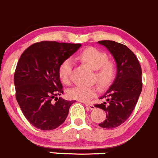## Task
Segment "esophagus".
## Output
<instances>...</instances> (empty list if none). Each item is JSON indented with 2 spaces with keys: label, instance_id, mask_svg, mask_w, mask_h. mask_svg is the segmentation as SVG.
<instances>
[{
  "label": "esophagus",
  "instance_id": "1",
  "mask_svg": "<svg viewBox=\"0 0 158 158\" xmlns=\"http://www.w3.org/2000/svg\"><path fill=\"white\" fill-rule=\"evenodd\" d=\"M85 105H86V107H87L88 109H90V110H94V109H95V107L93 105V104H85Z\"/></svg>",
  "mask_w": 158,
  "mask_h": 158
}]
</instances>
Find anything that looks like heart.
I'll return each instance as SVG.
<instances>
[{
    "label": "heart",
    "mask_w": 158,
    "mask_h": 158,
    "mask_svg": "<svg viewBox=\"0 0 158 158\" xmlns=\"http://www.w3.org/2000/svg\"><path fill=\"white\" fill-rule=\"evenodd\" d=\"M79 58L82 61L95 70L94 80L101 87H106L113 81L116 75V64L112 60H108L106 53L94 48H89L80 54ZM73 60L67 58L61 62L58 68V76L60 81L65 84L71 81L73 69ZM98 92L96 85H77L68 90V96L71 99L80 101H88L94 98Z\"/></svg>",
    "instance_id": "obj_1"
}]
</instances>
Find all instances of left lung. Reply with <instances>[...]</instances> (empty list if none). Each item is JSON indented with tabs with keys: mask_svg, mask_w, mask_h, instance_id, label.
Wrapping results in <instances>:
<instances>
[{
	"mask_svg": "<svg viewBox=\"0 0 158 158\" xmlns=\"http://www.w3.org/2000/svg\"><path fill=\"white\" fill-rule=\"evenodd\" d=\"M111 53L117 63V76L101 98L107 102L94 107L105 111L106 120L99 124L103 128H115L125 122L137 104L142 90V71L139 60L127 46L113 40H100Z\"/></svg>",
	"mask_w": 158,
	"mask_h": 158,
	"instance_id": "8db88e82",
	"label": "left lung"
}]
</instances>
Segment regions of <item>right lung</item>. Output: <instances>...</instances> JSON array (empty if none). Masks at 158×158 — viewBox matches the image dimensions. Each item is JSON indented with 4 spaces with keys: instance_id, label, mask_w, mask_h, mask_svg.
I'll list each match as a JSON object with an SVG mask.
<instances>
[{
    "instance_id": "obj_1",
    "label": "right lung",
    "mask_w": 158,
    "mask_h": 158,
    "mask_svg": "<svg viewBox=\"0 0 158 158\" xmlns=\"http://www.w3.org/2000/svg\"><path fill=\"white\" fill-rule=\"evenodd\" d=\"M81 46L44 40L31 45L21 54L14 76L15 95L24 117L37 128L54 130L66 120L74 101L57 98L64 92L58 68Z\"/></svg>"
}]
</instances>
